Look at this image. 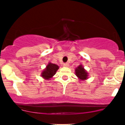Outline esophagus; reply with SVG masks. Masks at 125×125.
<instances>
[{"label": "esophagus", "mask_w": 125, "mask_h": 125, "mask_svg": "<svg viewBox=\"0 0 125 125\" xmlns=\"http://www.w3.org/2000/svg\"><path fill=\"white\" fill-rule=\"evenodd\" d=\"M63 66H65V67H68V66H69V64H68V63H64V64H63Z\"/></svg>", "instance_id": "34e87169"}]
</instances>
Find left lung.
Listing matches in <instances>:
<instances>
[{"label":"left lung","mask_w":125,"mask_h":125,"mask_svg":"<svg viewBox=\"0 0 125 125\" xmlns=\"http://www.w3.org/2000/svg\"><path fill=\"white\" fill-rule=\"evenodd\" d=\"M75 73L77 77L81 80H85L88 78V73L85 70L82 65H80L75 69Z\"/></svg>","instance_id":"1"}]
</instances>
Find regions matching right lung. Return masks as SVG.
<instances>
[{
    "mask_svg": "<svg viewBox=\"0 0 125 125\" xmlns=\"http://www.w3.org/2000/svg\"><path fill=\"white\" fill-rule=\"evenodd\" d=\"M59 66L56 64H52L51 62H49L47 66H46L45 69H44L42 72V77L45 80H50V78L52 77L55 74V73L58 69Z\"/></svg>",
    "mask_w": 125,
    "mask_h": 125,
    "instance_id": "obj_1",
    "label": "right lung"
}]
</instances>
